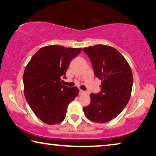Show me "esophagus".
<instances>
[{
	"mask_svg": "<svg viewBox=\"0 0 156 156\" xmlns=\"http://www.w3.org/2000/svg\"><path fill=\"white\" fill-rule=\"evenodd\" d=\"M84 93H85L84 91L82 90V89H80V92H79V94L82 95V94H84Z\"/></svg>",
	"mask_w": 156,
	"mask_h": 156,
	"instance_id": "1",
	"label": "esophagus"
}]
</instances>
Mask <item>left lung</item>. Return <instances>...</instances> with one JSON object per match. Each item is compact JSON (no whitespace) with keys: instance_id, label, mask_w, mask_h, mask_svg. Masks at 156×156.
<instances>
[{"instance_id":"left-lung-1","label":"left lung","mask_w":156,"mask_h":156,"mask_svg":"<svg viewBox=\"0 0 156 156\" xmlns=\"http://www.w3.org/2000/svg\"><path fill=\"white\" fill-rule=\"evenodd\" d=\"M83 51L90 59L95 76L101 80V91L91 94V103L83 110L89 120L108 122L118 116L129 101L133 82L131 67L112 47L97 44Z\"/></svg>"}]
</instances>
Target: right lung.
I'll return each mask as SVG.
<instances>
[{
	"instance_id": "add662e5",
	"label": "right lung",
	"mask_w": 156,
	"mask_h": 156,
	"mask_svg": "<svg viewBox=\"0 0 156 156\" xmlns=\"http://www.w3.org/2000/svg\"><path fill=\"white\" fill-rule=\"evenodd\" d=\"M81 48L49 45L32 57L23 74L24 94L36 116L49 125L65 119L67 106L78 95L79 89L64 86L61 79Z\"/></svg>"
}]
</instances>
